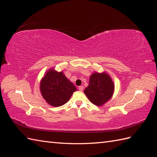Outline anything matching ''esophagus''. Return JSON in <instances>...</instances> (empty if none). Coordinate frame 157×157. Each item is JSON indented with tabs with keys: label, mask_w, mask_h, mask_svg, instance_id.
Returning a JSON list of instances; mask_svg holds the SVG:
<instances>
[{
	"label": "esophagus",
	"mask_w": 157,
	"mask_h": 157,
	"mask_svg": "<svg viewBox=\"0 0 157 157\" xmlns=\"http://www.w3.org/2000/svg\"><path fill=\"white\" fill-rule=\"evenodd\" d=\"M78 90H80V91H83V86H79Z\"/></svg>",
	"instance_id": "esophagus-1"
}]
</instances>
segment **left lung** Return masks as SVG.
<instances>
[{"instance_id": "8db88e82", "label": "left lung", "mask_w": 157, "mask_h": 157, "mask_svg": "<svg viewBox=\"0 0 157 157\" xmlns=\"http://www.w3.org/2000/svg\"><path fill=\"white\" fill-rule=\"evenodd\" d=\"M115 85L110 76L106 73H94L90 77L89 85L84 94L95 105L101 106L113 96Z\"/></svg>"}]
</instances>
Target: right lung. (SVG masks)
I'll use <instances>...</instances> for the list:
<instances>
[{"label":"right lung","instance_id":"obj_1","mask_svg":"<svg viewBox=\"0 0 157 157\" xmlns=\"http://www.w3.org/2000/svg\"><path fill=\"white\" fill-rule=\"evenodd\" d=\"M40 90L42 97L49 105L59 107L69 100L77 88L63 72H58L52 68L42 78Z\"/></svg>","mask_w":157,"mask_h":157}]
</instances>
